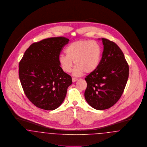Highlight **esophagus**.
I'll return each mask as SVG.
<instances>
[{
	"label": "esophagus",
	"mask_w": 147,
	"mask_h": 147,
	"mask_svg": "<svg viewBox=\"0 0 147 147\" xmlns=\"http://www.w3.org/2000/svg\"><path fill=\"white\" fill-rule=\"evenodd\" d=\"M72 82H76V81H77V80H78V78H72Z\"/></svg>",
	"instance_id": "obj_1"
}]
</instances>
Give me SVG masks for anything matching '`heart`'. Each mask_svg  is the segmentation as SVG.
Wrapping results in <instances>:
<instances>
[{
    "mask_svg": "<svg viewBox=\"0 0 147 147\" xmlns=\"http://www.w3.org/2000/svg\"><path fill=\"white\" fill-rule=\"evenodd\" d=\"M66 55H60L59 62L65 72H70L74 62L76 65L73 71L74 76L93 72L97 68L101 56L100 45L95 41L82 40L71 43L65 49Z\"/></svg>",
    "mask_w": 147,
    "mask_h": 147,
    "instance_id": "heart-1",
    "label": "heart"
}]
</instances>
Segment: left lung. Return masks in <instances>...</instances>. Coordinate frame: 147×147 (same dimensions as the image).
Returning <instances> with one entry per match:
<instances>
[{
    "label": "left lung",
    "mask_w": 147,
    "mask_h": 147,
    "mask_svg": "<svg viewBox=\"0 0 147 147\" xmlns=\"http://www.w3.org/2000/svg\"><path fill=\"white\" fill-rule=\"evenodd\" d=\"M102 57L97 68L85 78L87 84L85 97L92 107L103 110L119 100L129 76V66L124 55L114 42L102 38Z\"/></svg>",
    "instance_id": "obj_1"
}]
</instances>
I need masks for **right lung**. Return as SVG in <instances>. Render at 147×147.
Wrapping results in <instances>:
<instances>
[{
    "label": "right lung",
    "instance_id": "add662e5",
    "mask_svg": "<svg viewBox=\"0 0 147 147\" xmlns=\"http://www.w3.org/2000/svg\"><path fill=\"white\" fill-rule=\"evenodd\" d=\"M69 39L50 38L34 42L25 51L19 65V76L24 92L35 106L52 111L66 95L72 78L59 62L63 47Z\"/></svg>",
    "mask_w": 147,
    "mask_h": 147
}]
</instances>
